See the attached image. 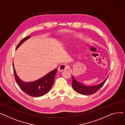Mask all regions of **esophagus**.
Returning <instances> with one entry per match:
<instances>
[{
  "instance_id": "obj_1",
  "label": "esophagus",
  "mask_w": 125,
  "mask_h": 125,
  "mask_svg": "<svg viewBox=\"0 0 125 125\" xmlns=\"http://www.w3.org/2000/svg\"><path fill=\"white\" fill-rule=\"evenodd\" d=\"M68 68V66L65 64H61L58 68V71L60 72H62L63 71L67 70Z\"/></svg>"
}]
</instances>
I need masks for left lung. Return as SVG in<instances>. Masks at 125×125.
<instances>
[{
    "instance_id": "8db88e82",
    "label": "left lung",
    "mask_w": 125,
    "mask_h": 125,
    "mask_svg": "<svg viewBox=\"0 0 125 125\" xmlns=\"http://www.w3.org/2000/svg\"><path fill=\"white\" fill-rule=\"evenodd\" d=\"M72 77L73 80L72 85L73 89L77 93L84 95H89L96 92L104 85L108 77V76H107L103 82L99 84L94 86H87L78 81L74 76L72 75Z\"/></svg>"
}]
</instances>
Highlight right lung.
<instances>
[{"label": "right lung", "mask_w": 125, "mask_h": 125, "mask_svg": "<svg viewBox=\"0 0 125 125\" xmlns=\"http://www.w3.org/2000/svg\"><path fill=\"white\" fill-rule=\"evenodd\" d=\"M30 38L31 36H29L22 39L18 45L16 50L24 41ZM13 69L16 82L21 90L30 96L35 97L42 96L50 90L53 84L55 76L57 72V69H55L39 79L32 82H26L21 80L17 75L14 67L13 62Z\"/></svg>", "instance_id": "right-lung-1"}]
</instances>
